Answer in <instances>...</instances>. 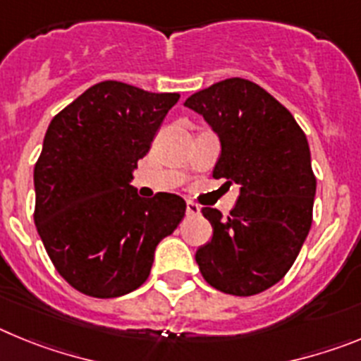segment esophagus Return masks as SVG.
I'll use <instances>...</instances> for the list:
<instances>
[{
    "mask_svg": "<svg viewBox=\"0 0 361 361\" xmlns=\"http://www.w3.org/2000/svg\"><path fill=\"white\" fill-rule=\"evenodd\" d=\"M200 213V208L195 202H186V215L188 216H195Z\"/></svg>",
    "mask_w": 361,
    "mask_h": 361,
    "instance_id": "obj_1",
    "label": "esophagus"
}]
</instances>
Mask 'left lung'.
I'll return each mask as SVG.
<instances>
[{
	"label": "left lung",
	"instance_id": "8db88e82",
	"mask_svg": "<svg viewBox=\"0 0 361 361\" xmlns=\"http://www.w3.org/2000/svg\"><path fill=\"white\" fill-rule=\"evenodd\" d=\"M184 106L219 137L213 177L240 191L228 216L202 209L213 237L195 253L200 273L228 295L266 291L288 273L311 229L317 178L305 133L288 108L247 79L215 82Z\"/></svg>",
	"mask_w": 361,
	"mask_h": 361
}]
</instances>
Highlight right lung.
<instances>
[{"mask_svg":"<svg viewBox=\"0 0 361 361\" xmlns=\"http://www.w3.org/2000/svg\"><path fill=\"white\" fill-rule=\"evenodd\" d=\"M178 97L103 81L49 124L34 168V220L57 273L85 295L141 288L157 244L183 220V197L142 199L132 186L137 161Z\"/></svg>","mask_w":361,"mask_h":361,"instance_id":"add662e5","label":"right lung"}]
</instances>
